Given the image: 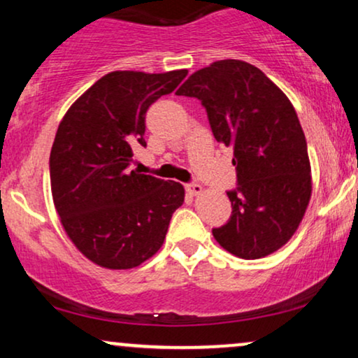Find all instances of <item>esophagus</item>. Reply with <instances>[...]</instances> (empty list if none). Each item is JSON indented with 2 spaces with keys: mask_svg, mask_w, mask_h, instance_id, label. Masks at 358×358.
<instances>
[{
  "mask_svg": "<svg viewBox=\"0 0 358 358\" xmlns=\"http://www.w3.org/2000/svg\"><path fill=\"white\" fill-rule=\"evenodd\" d=\"M187 190L192 193V195H200V193H202V185L200 183H190V185H187Z\"/></svg>",
  "mask_w": 358,
  "mask_h": 358,
  "instance_id": "esophagus-1",
  "label": "esophagus"
}]
</instances>
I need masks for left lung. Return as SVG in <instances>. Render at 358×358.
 Instances as JSON below:
<instances>
[{"instance_id":"obj_1","label":"left lung","mask_w":358,"mask_h":358,"mask_svg":"<svg viewBox=\"0 0 358 358\" xmlns=\"http://www.w3.org/2000/svg\"><path fill=\"white\" fill-rule=\"evenodd\" d=\"M176 96L196 97L213 136L232 148L237 188L232 215L212 229L225 250L259 259L296 232L311 196L306 138L293 104L264 72L242 60H219L192 73Z\"/></svg>"}]
</instances>
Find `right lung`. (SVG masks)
I'll return each mask as SVG.
<instances>
[{"label":"right lung","instance_id":"1","mask_svg":"<svg viewBox=\"0 0 358 358\" xmlns=\"http://www.w3.org/2000/svg\"><path fill=\"white\" fill-rule=\"evenodd\" d=\"M188 71H116L71 106L50 153V183L65 232L89 261L131 269L163 245L185 200L180 183L131 171L134 146H146V110L171 94Z\"/></svg>","mask_w":358,"mask_h":358}]
</instances>
